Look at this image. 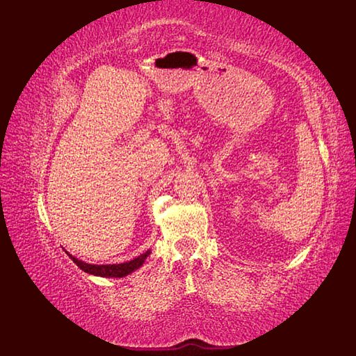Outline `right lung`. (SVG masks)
<instances>
[{
    "instance_id": "add662e5",
    "label": "right lung",
    "mask_w": 356,
    "mask_h": 356,
    "mask_svg": "<svg viewBox=\"0 0 356 356\" xmlns=\"http://www.w3.org/2000/svg\"><path fill=\"white\" fill-rule=\"evenodd\" d=\"M149 252L151 251L148 249L147 252L140 254L139 257H136V259H133L130 261H125V263H119V264H90V263L82 261V260H78L76 257H73L69 252H67V255H69L73 260V263H76L82 270L87 272V274H92L96 277L120 278V277H127L128 274H131V272H134L136 269H139L143 264V261H145L147 257L149 255Z\"/></svg>"
}]
</instances>
